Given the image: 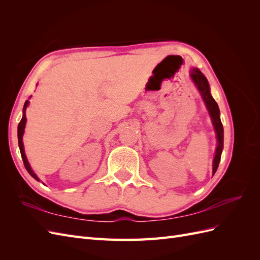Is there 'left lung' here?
Here are the masks:
<instances>
[{"instance_id": "left-lung-1", "label": "left lung", "mask_w": 260, "mask_h": 260, "mask_svg": "<svg viewBox=\"0 0 260 260\" xmlns=\"http://www.w3.org/2000/svg\"><path fill=\"white\" fill-rule=\"evenodd\" d=\"M190 76L192 78L193 82L195 83L196 88H198V90L200 91L204 103H205L208 109V113L211 118V122L214 124V128L216 131L218 144H217L216 153H215V158H214V161H212V176H214L215 172L218 169L219 161H220V158H221V153L223 148V127H222L221 120H220V111L216 101L211 96L209 83L206 79V77L201 73V70H199L198 68H193L191 70Z\"/></svg>"}]
</instances>
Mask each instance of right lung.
I'll list each match as a JSON object with an SVG mask.
<instances>
[{
  "label": "right lung",
  "instance_id": "add662e5",
  "mask_svg": "<svg viewBox=\"0 0 260 260\" xmlns=\"http://www.w3.org/2000/svg\"><path fill=\"white\" fill-rule=\"evenodd\" d=\"M29 105V101L27 100L25 102V105H23V108H22V118L21 120L18 124V129H17V132H18V145H19V149H20V154H21V158H22V161H23V165H25V168L27 169V171L29 172V175L35 178L37 181H39V178L37 177V175L35 174V172L32 171V169H31L30 165L28 162V159L26 157V154H25V149H23V143H22V136H23V132H25V127H26V109H27V106Z\"/></svg>",
  "mask_w": 260,
  "mask_h": 260
}]
</instances>
